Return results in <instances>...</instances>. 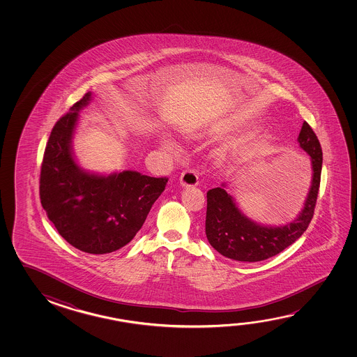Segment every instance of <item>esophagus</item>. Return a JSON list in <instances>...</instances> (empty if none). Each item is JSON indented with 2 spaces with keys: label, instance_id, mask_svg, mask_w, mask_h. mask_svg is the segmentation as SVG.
Segmentation results:
<instances>
[{
  "label": "esophagus",
  "instance_id": "esophagus-1",
  "mask_svg": "<svg viewBox=\"0 0 357 357\" xmlns=\"http://www.w3.org/2000/svg\"><path fill=\"white\" fill-rule=\"evenodd\" d=\"M198 173L193 169H185L181 174V184L183 187H195L198 185Z\"/></svg>",
  "mask_w": 357,
  "mask_h": 357
}]
</instances>
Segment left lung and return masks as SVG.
I'll return each instance as SVG.
<instances>
[{
  "instance_id": "1",
  "label": "left lung",
  "mask_w": 357,
  "mask_h": 357,
  "mask_svg": "<svg viewBox=\"0 0 357 357\" xmlns=\"http://www.w3.org/2000/svg\"><path fill=\"white\" fill-rule=\"evenodd\" d=\"M298 141L309 154L312 165V181L304 209L287 225L264 227L239 211L224 184L211 189L206 193L205 234L216 252L238 261H261L282 252L304 234L315 211L321 179L322 149L315 132L306 122Z\"/></svg>"
}]
</instances>
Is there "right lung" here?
<instances>
[{"label": "right lung", "instance_id": "obj_1", "mask_svg": "<svg viewBox=\"0 0 357 357\" xmlns=\"http://www.w3.org/2000/svg\"><path fill=\"white\" fill-rule=\"evenodd\" d=\"M89 100L88 92L54 124L42 160L40 198L67 243L88 254H107L135 238L168 178L130 170L108 176L83 172L73 159L70 142L78 111Z\"/></svg>", "mask_w": 357, "mask_h": 357}]
</instances>
